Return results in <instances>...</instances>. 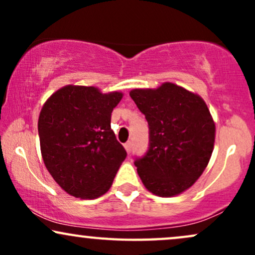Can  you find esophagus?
Here are the masks:
<instances>
[{"label":"esophagus","instance_id":"34e87169","mask_svg":"<svg viewBox=\"0 0 255 255\" xmlns=\"http://www.w3.org/2000/svg\"><path fill=\"white\" fill-rule=\"evenodd\" d=\"M131 146H133V144H131V141H127L125 144V148H126V151L128 152V153H130V152H131Z\"/></svg>","mask_w":255,"mask_h":255}]
</instances>
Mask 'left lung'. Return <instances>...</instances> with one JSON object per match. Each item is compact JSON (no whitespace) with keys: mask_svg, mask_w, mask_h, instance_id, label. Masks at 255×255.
Listing matches in <instances>:
<instances>
[{"mask_svg":"<svg viewBox=\"0 0 255 255\" xmlns=\"http://www.w3.org/2000/svg\"><path fill=\"white\" fill-rule=\"evenodd\" d=\"M129 96L145 115L150 147L134 162L147 191L169 198L191 188L211 158L216 126L200 96L172 83L134 89Z\"/></svg>","mask_w":255,"mask_h":255,"instance_id":"8db88e82","label":"left lung"}]
</instances>
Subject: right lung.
Masks as SVG:
<instances>
[{"label":"right lung","mask_w":255,"mask_h":255,"mask_svg":"<svg viewBox=\"0 0 255 255\" xmlns=\"http://www.w3.org/2000/svg\"><path fill=\"white\" fill-rule=\"evenodd\" d=\"M124 93L67 85L52 93L38 119L48 171L68 194L96 199L110 189L127 152L111 129V113Z\"/></svg>","instance_id":"obj_1"}]
</instances>
